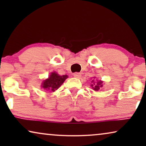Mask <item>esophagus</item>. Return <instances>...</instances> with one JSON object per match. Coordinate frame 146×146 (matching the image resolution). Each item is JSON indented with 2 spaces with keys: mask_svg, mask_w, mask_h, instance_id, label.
<instances>
[{
  "mask_svg": "<svg viewBox=\"0 0 146 146\" xmlns=\"http://www.w3.org/2000/svg\"><path fill=\"white\" fill-rule=\"evenodd\" d=\"M73 76L75 78H79L81 77V74L79 73V72H75V73L73 74Z\"/></svg>",
  "mask_w": 146,
  "mask_h": 146,
  "instance_id": "34e87169",
  "label": "esophagus"
}]
</instances>
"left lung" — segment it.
Here are the masks:
<instances>
[{"label":"left lung","mask_w":146,"mask_h":146,"mask_svg":"<svg viewBox=\"0 0 146 146\" xmlns=\"http://www.w3.org/2000/svg\"><path fill=\"white\" fill-rule=\"evenodd\" d=\"M94 80H93L92 82V84H91V86L92 87V88L94 90L96 91L99 90L103 86V84H102L103 82L100 80V81H98L97 82H94Z\"/></svg>","instance_id":"left-lung-1"}]
</instances>
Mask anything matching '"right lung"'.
I'll list each match as a JSON object with an SVG mask.
<instances>
[{"mask_svg": "<svg viewBox=\"0 0 146 146\" xmlns=\"http://www.w3.org/2000/svg\"><path fill=\"white\" fill-rule=\"evenodd\" d=\"M67 78V75L59 76L57 73L52 72L48 78L43 81L42 87L50 92H54L59 88Z\"/></svg>", "mask_w": 146, "mask_h": 146, "instance_id": "1", "label": "right lung"}]
</instances>
